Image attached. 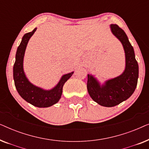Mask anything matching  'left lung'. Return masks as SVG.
Here are the masks:
<instances>
[{"instance_id": "1", "label": "left lung", "mask_w": 149, "mask_h": 149, "mask_svg": "<svg viewBox=\"0 0 149 149\" xmlns=\"http://www.w3.org/2000/svg\"><path fill=\"white\" fill-rule=\"evenodd\" d=\"M111 32L121 42L125 56V70L119 76L102 84L93 75L87 74V91L93 101L105 107H113L129 98L135 91L138 79V64L133 47L125 32L117 24L110 26Z\"/></svg>"}]
</instances>
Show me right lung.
<instances>
[{
  "instance_id": "right-lung-1",
  "label": "right lung",
  "mask_w": 149,
  "mask_h": 149,
  "mask_svg": "<svg viewBox=\"0 0 149 149\" xmlns=\"http://www.w3.org/2000/svg\"><path fill=\"white\" fill-rule=\"evenodd\" d=\"M37 28L26 33L22 37L15 55L13 66V79L15 88L22 98L38 108L49 107L60 100L62 93L63 86L73 74L74 72L64 74L54 88L46 90L31 83L26 77L24 70V58L26 49L30 38Z\"/></svg>"
}]
</instances>
